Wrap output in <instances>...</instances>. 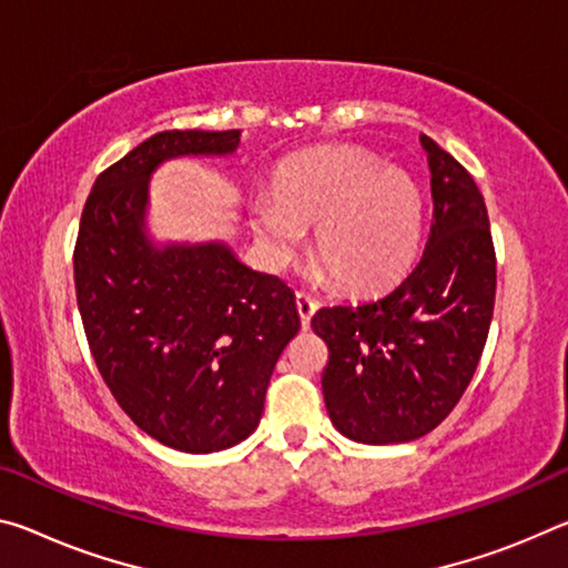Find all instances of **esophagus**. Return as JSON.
<instances>
[{
	"instance_id": "obj_1",
	"label": "esophagus",
	"mask_w": 568,
	"mask_h": 568,
	"mask_svg": "<svg viewBox=\"0 0 568 568\" xmlns=\"http://www.w3.org/2000/svg\"><path fill=\"white\" fill-rule=\"evenodd\" d=\"M295 308H298V316H301V326L308 328L311 326V318L313 313L318 308V301L311 298L308 293H295Z\"/></svg>"
}]
</instances>
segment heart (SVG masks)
Listing matches in <instances>:
<instances>
[{
    "label": "heart",
    "mask_w": 568,
    "mask_h": 568,
    "mask_svg": "<svg viewBox=\"0 0 568 568\" xmlns=\"http://www.w3.org/2000/svg\"><path fill=\"white\" fill-rule=\"evenodd\" d=\"M255 242L270 267H285L313 230V252L344 291H376L414 263L425 230V200L397 166L364 149L333 146L293 156L277 169L273 196L250 204Z\"/></svg>",
    "instance_id": "obj_1"
}]
</instances>
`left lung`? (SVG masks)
<instances>
[{"mask_svg": "<svg viewBox=\"0 0 568 568\" xmlns=\"http://www.w3.org/2000/svg\"><path fill=\"white\" fill-rule=\"evenodd\" d=\"M432 227L419 263L379 298L321 308L328 346L323 399L341 435L364 445L412 443L435 429L478 368L495 305L488 210L460 161L422 133Z\"/></svg>", "mask_w": 568, "mask_h": 568, "instance_id": "left-lung-1", "label": "left lung"}]
</instances>
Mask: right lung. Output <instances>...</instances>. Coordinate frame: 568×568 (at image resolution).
Masks as SVG:
<instances>
[{"label": "right lung", "instance_id": "right-lung-1", "mask_svg": "<svg viewBox=\"0 0 568 568\" xmlns=\"http://www.w3.org/2000/svg\"><path fill=\"white\" fill-rule=\"evenodd\" d=\"M237 146L240 131H161L95 179L80 217L73 265L90 354L133 425L179 453H220L257 429L301 328L291 287L240 263L227 242L149 235L151 174Z\"/></svg>", "mask_w": 568, "mask_h": 568}]
</instances>
